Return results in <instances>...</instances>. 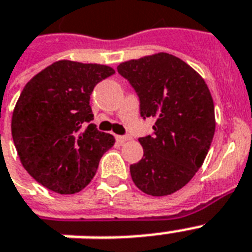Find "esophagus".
Here are the masks:
<instances>
[{
	"instance_id": "esophagus-1",
	"label": "esophagus",
	"mask_w": 252,
	"mask_h": 252,
	"mask_svg": "<svg viewBox=\"0 0 252 252\" xmlns=\"http://www.w3.org/2000/svg\"><path fill=\"white\" fill-rule=\"evenodd\" d=\"M116 141L119 142H126L128 141V140H130V136H116Z\"/></svg>"
}]
</instances>
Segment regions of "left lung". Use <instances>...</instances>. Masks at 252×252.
I'll return each mask as SVG.
<instances>
[{
  "label": "left lung",
  "mask_w": 252,
  "mask_h": 252,
  "mask_svg": "<svg viewBox=\"0 0 252 252\" xmlns=\"http://www.w3.org/2000/svg\"><path fill=\"white\" fill-rule=\"evenodd\" d=\"M118 72L133 87L142 119L154 118V132L138 141L142 159L130 176L142 192L171 195L201 167L215 134V104L204 80L178 57L157 53L122 63Z\"/></svg>",
  "instance_id": "obj_1"
}]
</instances>
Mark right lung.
Segmentation results:
<instances>
[{
  "label": "right lung",
  "instance_id": "obj_1",
  "mask_svg": "<svg viewBox=\"0 0 252 252\" xmlns=\"http://www.w3.org/2000/svg\"><path fill=\"white\" fill-rule=\"evenodd\" d=\"M107 65L53 63L26 85L11 119V134L23 167L51 191L70 195L94 178L115 138L91 124L90 95L112 76Z\"/></svg>",
  "mask_w": 252,
  "mask_h": 252
}]
</instances>
